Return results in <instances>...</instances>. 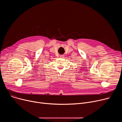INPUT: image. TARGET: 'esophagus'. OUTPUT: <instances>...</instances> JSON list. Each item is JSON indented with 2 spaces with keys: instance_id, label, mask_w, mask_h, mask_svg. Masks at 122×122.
<instances>
[{
  "instance_id": "obj_1",
  "label": "esophagus",
  "mask_w": 122,
  "mask_h": 122,
  "mask_svg": "<svg viewBox=\"0 0 122 122\" xmlns=\"http://www.w3.org/2000/svg\"><path fill=\"white\" fill-rule=\"evenodd\" d=\"M64 55H60V57L61 58H64Z\"/></svg>"
}]
</instances>
